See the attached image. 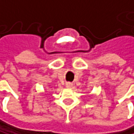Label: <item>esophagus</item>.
<instances>
[{
  "label": "esophagus",
  "mask_w": 134,
  "mask_h": 134,
  "mask_svg": "<svg viewBox=\"0 0 134 134\" xmlns=\"http://www.w3.org/2000/svg\"><path fill=\"white\" fill-rule=\"evenodd\" d=\"M72 86H73V84L71 83H66V84H65V87H68V88H70V87H72Z\"/></svg>",
  "instance_id": "obj_1"
}]
</instances>
